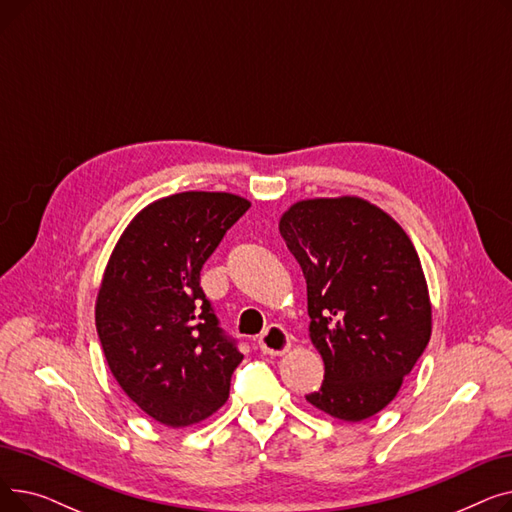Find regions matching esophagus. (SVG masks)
<instances>
[{
	"label": "esophagus",
	"mask_w": 512,
	"mask_h": 512,
	"mask_svg": "<svg viewBox=\"0 0 512 512\" xmlns=\"http://www.w3.org/2000/svg\"><path fill=\"white\" fill-rule=\"evenodd\" d=\"M259 351L263 355H284L290 348V336L282 326H270L259 336Z\"/></svg>",
	"instance_id": "obj_1"
}]
</instances>
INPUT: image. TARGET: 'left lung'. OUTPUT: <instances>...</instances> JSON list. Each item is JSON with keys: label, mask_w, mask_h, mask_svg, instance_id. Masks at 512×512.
Here are the masks:
<instances>
[{"label": "left lung", "mask_w": 512, "mask_h": 512, "mask_svg": "<svg viewBox=\"0 0 512 512\" xmlns=\"http://www.w3.org/2000/svg\"><path fill=\"white\" fill-rule=\"evenodd\" d=\"M307 282L309 338L324 384L307 402L342 421L388 407L432 336V303L411 238L359 197L307 199L280 218Z\"/></svg>", "instance_id": "obj_1"}]
</instances>
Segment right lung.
<instances>
[{
  "mask_svg": "<svg viewBox=\"0 0 512 512\" xmlns=\"http://www.w3.org/2000/svg\"><path fill=\"white\" fill-rule=\"evenodd\" d=\"M251 207L188 191L137 213L107 261L95 305L101 348L126 396L155 421L186 427L218 411L242 355L201 288V267Z\"/></svg>",
  "mask_w": 512,
  "mask_h": 512,
  "instance_id": "1",
  "label": "right lung"
}]
</instances>
